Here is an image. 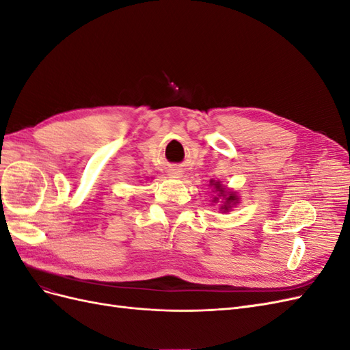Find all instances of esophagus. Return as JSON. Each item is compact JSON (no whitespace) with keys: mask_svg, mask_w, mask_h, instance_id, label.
<instances>
[{"mask_svg":"<svg viewBox=\"0 0 350 350\" xmlns=\"http://www.w3.org/2000/svg\"><path fill=\"white\" fill-rule=\"evenodd\" d=\"M171 174H172V175H174V176H178V175H179V171H175V172H174V171H172V172H171Z\"/></svg>","mask_w":350,"mask_h":350,"instance_id":"obj_1","label":"esophagus"}]
</instances>
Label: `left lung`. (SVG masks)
Segmentation results:
<instances>
[{
  "instance_id": "8db88e82",
  "label": "left lung",
  "mask_w": 350,
  "mask_h": 350,
  "mask_svg": "<svg viewBox=\"0 0 350 350\" xmlns=\"http://www.w3.org/2000/svg\"><path fill=\"white\" fill-rule=\"evenodd\" d=\"M211 185H215V188H216V191H219V196L217 197H215V203L216 201H219V197H224V206H220V208L224 210V211H228L229 210V207H230V204H235V203H238V198H237V196L234 194V193H230L229 196H226L225 194V189L221 188V185H220V183H216V184H211Z\"/></svg>"
}]
</instances>
